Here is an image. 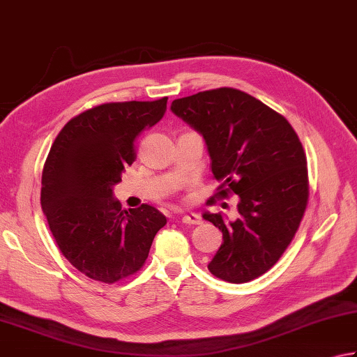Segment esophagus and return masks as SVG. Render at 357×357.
Listing matches in <instances>:
<instances>
[{
	"instance_id": "obj_1",
	"label": "esophagus",
	"mask_w": 357,
	"mask_h": 357,
	"mask_svg": "<svg viewBox=\"0 0 357 357\" xmlns=\"http://www.w3.org/2000/svg\"><path fill=\"white\" fill-rule=\"evenodd\" d=\"M203 220H201L199 215L197 213H187V215L183 217V223L184 225H199Z\"/></svg>"
}]
</instances>
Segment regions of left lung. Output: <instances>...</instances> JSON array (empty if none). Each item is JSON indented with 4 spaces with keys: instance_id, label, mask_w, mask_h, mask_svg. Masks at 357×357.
I'll return each mask as SVG.
<instances>
[{
    "instance_id": "1",
    "label": "left lung",
    "mask_w": 357,
    "mask_h": 357,
    "mask_svg": "<svg viewBox=\"0 0 357 357\" xmlns=\"http://www.w3.org/2000/svg\"><path fill=\"white\" fill-rule=\"evenodd\" d=\"M172 111L203 134L213 179L209 201L241 197L238 218H203L223 232V243L207 265L232 284L268 271L294 241L309 199L307 160L286 116L232 87L204 90L174 100Z\"/></svg>"
}]
</instances>
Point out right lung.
Segmentation results:
<instances>
[{
	"label": "right lung",
	"instance_id": "1",
	"mask_svg": "<svg viewBox=\"0 0 357 357\" xmlns=\"http://www.w3.org/2000/svg\"><path fill=\"white\" fill-rule=\"evenodd\" d=\"M156 101L105 102L71 119L51 145L40 204L67 261L90 280L114 284L144 267L167 218L156 207L121 209L112 187L135 160V142L164 116Z\"/></svg>",
	"mask_w": 357,
	"mask_h": 357
}]
</instances>
